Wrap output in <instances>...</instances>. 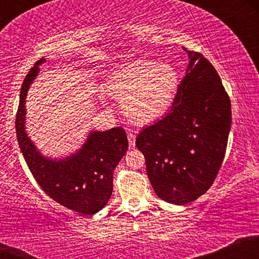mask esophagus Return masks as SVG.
I'll use <instances>...</instances> for the list:
<instances>
[{
	"label": "esophagus",
	"mask_w": 259,
	"mask_h": 259,
	"mask_svg": "<svg viewBox=\"0 0 259 259\" xmlns=\"http://www.w3.org/2000/svg\"><path fill=\"white\" fill-rule=\"evenodd\" d=\"M135 139H136V136L134 135V134H132V133L127 134V140H129V146L132 147V148L135 146Z\"/></svg>",
	"instance_id": "esophagus-1"
}]
</instances>
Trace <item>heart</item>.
Here are the masks:
<instances>
[{
    "label": "heart",
    "instance_id": "1",
    "mask_svg": "<svg viewBox=\"0 0 259 259\" xmlns=\"http://www.w3.org/2000/svg\"><path fill=\"white\" fill-rule=\"evenodd\" d=\"M180 75L169 63L138 59L118 68L105 81V91L121 102L132 123L147 125L164 117L174 106Z\"/></svg>",
    "mask_w": 259,
    "mask_h": 259
}]
</instances>
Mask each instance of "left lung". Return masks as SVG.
<instances>
[{
    "mask_svg": "<svg viewBox=\"0 0 259 259\" xmlns=\"http://www.w3.org/2000/svg\"><path fill=\"white\" fill-rule=\"evenodd\" d=\"M184 50L190 61L174 106L136 138L156 195L178 206L212 186L231 126L230 100L214 67L201 53Z\"/></svg>",
    "mask_w": 259,
    "mask_h": 259,
    "instance_id": "left-lung-1",
    "label": "left lung"
}]
</instances>
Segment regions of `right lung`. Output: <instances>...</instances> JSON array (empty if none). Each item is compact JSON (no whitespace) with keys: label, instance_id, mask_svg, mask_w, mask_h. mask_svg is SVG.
<instances>
[{"label":"right lung","instance_id":"obj_1","mask_svg":"<svg viewBox=\"0 0 259 259\" xmlns=\"http://www.w3.org/2000/svg\"><path fill=\"white\" fill-rule=\"evenodd\" d=\"M44 62L45 58H41L35 63L20 89L16 117L18 144L35 180L52 200L82 214H94L111 198L113 171L129 145L126 134L121 126L92 132L72 156L63 159L44 157L25 132L26 94Z\"/></svg>","mask_w":259,"mask_h":259}]
</instances>
